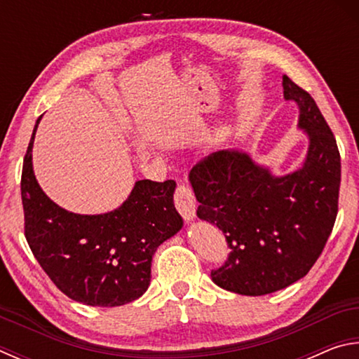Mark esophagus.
Wrapping results in <instances>:
<instances>
[{
	"label": "esophagus",
	"mask_w": 359,
	"mask_h": 359,
	"mask_svg": "<svg viewBox=\"0 0 359 359\" xmlns=\"http://www.w3.org/2000/svg\"><path fill=\"white\" fill-rule=\"evenodd\" d=\"M174 204L177 210L180 212V215L185 218L187 222H190L196 215V198H194L193 190L185 184H179L177 188H175L174 193Z\"/></svg>",
	"instance_id": "esophagus-1"
}]
</instances>
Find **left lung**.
<instances>
[{
	"label": "left lung",
	"instance_id": "1",
	"mask_svg": "<svg viewBox=\"0 0 359 359\" xmlns=\"http://www.w3.org/2000/svg\"><path fill=\"white\" fill-rule=\"evenodd\" d=\"M283 95L297 102L299 126L311 137L299 171L274 177L234 150L214 151L190 171L198 217L222 231L231 250L210 277L233 293L269 294L307 276L336 223V137L311 93L288 76H283Z\"/></svg>",
	"mask_w": 359,
	"mask_h": 359
}]
</instances>
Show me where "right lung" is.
<instances>
[{
  "label": "right lung",
  "mask_w": 359,
  "mask_h": 359,
  "mask_svg": "<svg viewBox=\"0 0 359 359\" xmlns=\"http://www.w3.org/2000/svg\"><path fill=\"white\" fill-rule=\"evenodd\" d=\"M33 136L22 169L25 238L46 274L71 299L98 307L123 306L150 285L151 257L182 228L174 180H139L118 209L79 215L60 208L36 182Z\"/></svg>",
  "instance_id": "1"
}]
</instances>
